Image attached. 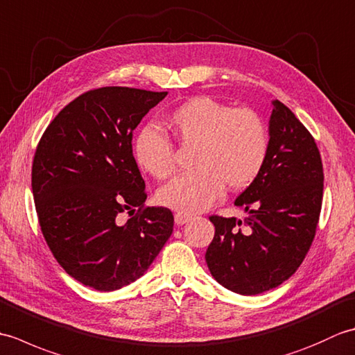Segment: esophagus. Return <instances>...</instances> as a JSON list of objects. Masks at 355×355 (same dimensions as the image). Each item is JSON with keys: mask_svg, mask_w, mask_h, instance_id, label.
<instances>
[{"mask_svg": "<svg viewBox=\"0 0 355 355\" xmlns=\"http://www.w3.org/2000/svg\"><path fill=\"white\" fill-rule=\"evenodd\" d=\"M191 215H187V214H182V212H177L175 215H173V220H175V224L177 225H183V224H186L187 221L191 220Z\"/></svg>", "mask_w": 355, "mask_h": 355, "instance_id": "34e87169", "label": "esophagus"}]
</instances>
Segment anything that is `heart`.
Returning a JSON list of instances; mask_svg holds the SVG:
<instances>
[{
  "label": "heart",
  "mask_w": 355,
  "mask_h": 355,
  "mask_svg": "<svg viewBox=\"0 0 355 355\" xmlns=\"http://www.w3.org/2000/svg\"><path fill=\"white\" fill-rule=\"evenodd\" d=\"M182 146H193L191 172L182 173L157 193L163 206L182 214L207 209L224 184L238 191L253 183L268 154V131L258 112L232 108L209 96H195L166 119ZM135 158L150 175L164 180L175 168V149L164 134L146 130L135 143Z\"/></svg>",
  "instance_id": "heart-1"
}]
</instances>
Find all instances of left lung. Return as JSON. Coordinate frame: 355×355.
<instances>
[{"instance_id":"obj_1","label":"left lung","mask_w":355,"mask_h":355,"mask_svg":"<svg viewBox=\"0 0 355 355\" xmlns=\"http://www.w3.org/2000/svg\"><path fill=\"white\" fill-rule=\"evenodd\" d=\"M268 134L266 164L235 200L248 216L209 218L215 225L206 252L210 273L244 296L276 288L294 275L310 250L322 209V158L310 131L273 101Z\"/></svg>"}]
</instances>
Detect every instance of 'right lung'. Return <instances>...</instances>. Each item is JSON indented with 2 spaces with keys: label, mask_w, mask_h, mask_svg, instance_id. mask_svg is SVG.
<instances>
[{
  "label": "right lung",
  "mask_w": 355,
  "mask_h": 355,
  "mask_svg": "<svg viewBox=\"0 0 355 355\" xmlns=\"http://www.w3.org/2000/svg\"><path fill=\"white\" fill-rule=\"evenodd\" d=\"M166 94L92 89L67 105L37 143L32 191L42 235L59 266L94 290L137 281L172 235L171 210L145 206L131 143ZM122 213L133 215L125 225Z\"/></svg>",
  "instance_id": "1"
}]
</instances>
